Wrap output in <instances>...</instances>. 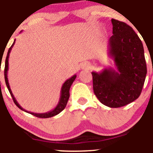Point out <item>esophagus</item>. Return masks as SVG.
Instances as JSON below:
<instances>
[{
  "mask_svg": "<svg viewBox=\"0 0 153 153\" xmlns=\"http://www.w3.org/2000/svg\"><path fill=\"white\" fill-rule=\"evenodd\" d=\"M82 68L84 69H88L89 68V65L87 64H84L82 65Z\"/></svg>",
  "mask_w": 153,
  "mask_h": 153,
  "instance_id": "34e87169",
  "label": "esophagus"
}]
</instances>
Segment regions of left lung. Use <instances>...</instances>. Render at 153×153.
I'll use <instances>...</instances> for the list:
<instances>
[{
    "label": "left lung",
    "instance_id": "1",
    "mask_svg": "<svg viewBox=\"0 0 153 153\" xmlns=\"http://www.w3.org/2000/svg\"><path fill=\"white\" fill-rule=\"evenodd\" d=\"M112 34L108 41L109 55L116 70L105 68L92 72L94 93L104 105L118 108L129 104L141 95L146 75L144 50L135 31L126 23L111 20Z\"/></svg>",
    "mask_w": 153,
    "mask_h": 153
}]
</instances>
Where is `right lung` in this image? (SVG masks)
Masks as SVG:
<instances>
[{"label":"right lung","mask_w":153,"mask_h":153,"mask_svg":"<svg viewBox=\"0 0 153 153\" xmlns=\"http://www.w3.org/2000/svg\"><path fill=\"white\" fill-rule=\"evenodd\" d=\"M15 40L14 41L13 44H12V45L11 46V47L9 49L8 53H7V58H6L5 68H4V78H5L6 84H7V88H8L9 91H10V93L11 96H12V99H13V101H14V103L15 104V105L18 106L19 109H21V110L24 111V112H28V113L32 114V115H34V116H35V117H38V118H51V117H53V116H55V115L59 114L60 112H62V111L64 110V108H65L66 106H67V101H68V100H69V89H70V87H71V86H72L73 81H75V79L76 78V75H74L73 76H72L70 78L67 79V81L64 83V84H63L62 87H61V96H60L59 101H58L57 106H55V107L52 110L49 111V112H44V113H35V112H28V111H27L26 109H24V108L21 107V105L18 104V101H16L15 98L14 97L12 90H11V89H10V84H9L8 78H7V72H8V69H9V57H10V53L11 50H12V47H13L14 44H15Z\"/></svg>","instance_id":"1"}]
</instances>
